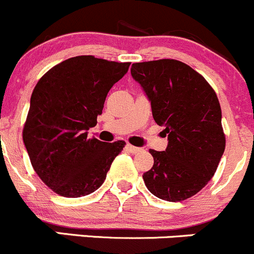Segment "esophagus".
<instances>
[{
  "instance_id": "esophagus-1",
  "label": "esophagus",
  "mask_w": 254,
  "mask_h": 254,
  "mask_svg": "<svg viewBox=\"0 0 254 254\" xmlns=\"http://www.w3.org/2000/svg\"><path fill=\"white\" fill-rule=\"evenodd\" d=\"M126 148H127L128 150H129L130 153H138V152H140V148L134 147V145H132V144H127Z\"/></svg>"
}]
</instances>
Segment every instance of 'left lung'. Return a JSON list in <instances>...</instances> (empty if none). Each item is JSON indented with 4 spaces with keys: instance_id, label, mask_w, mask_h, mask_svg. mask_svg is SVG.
<instances>
[{
    "instance_id": "1",
    "label": "left lung",
    "mask_w": 254,
    "mask_h": 254,
    "mask_svg": "<svg viewBox=\"0 0 254 254\" xmlns=\"http://www.w3.org/2000/svg\"><path fill=\"white\" fill-rule=\"evenodd\" d=\"M130 74L169 140L163 152L149 149L154 164L143 174L145 187L165 201L189 199L210 182L225 152L217 95L201 74L175 59L134 63Z\"/></svg>"
}]
</instances>
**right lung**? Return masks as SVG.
<instances>
[{"mask_svg": "<svg viewBox=\"0 0 254 254\" xmlns=\"http://www.w3.org/2000/svg\"><path fill=\"white\" fill-rule=\"evenodd\" d=\"M130 63L79 55L48 70L37 82L24 122L23 142L32 167L48 188L64 197L99 189L126 142L87 137L110 89Z\"/></svg>", "mask_w": 254, "mask_h": 254, "instance_id": "obj_1", "label": "right lung"}]
</instances>
